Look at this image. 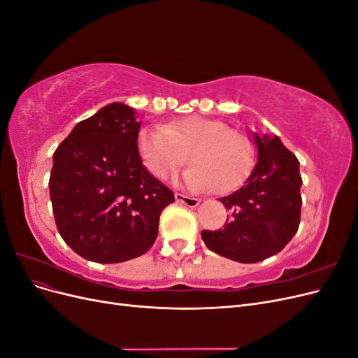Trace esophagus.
Listing matches in <instances>:
<instances>
[{"label":"esophagus","instance_id":"1","mask_svg":"<svg viewBox=\"0 0 358 358\" xmlns=\"http://www.w3.org/2000/svg\"><path fill=\"white\" fill-rule=\"evenodd\" d=\"M175 199H176V201H178L179 204L187 206V208H197V206L200 204V200H199V199L183 196V194H180V192H176V194H175Z\"/></svg>","mask_w":358,"mask_h":358}]
</instances>
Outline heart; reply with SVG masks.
I'll return each instance as SVG.
<instances>
[{"label":"heart","mask_w":358,"mask_h":358,"mask_svg":"<svg viewBox=\"0 0 358 358\" xmlns=\"http://www.w3.org/2000/svg\"><path fill=\"white\" fill-rule=\"evenodd\" d=\"M138 154L157 179H167L189 159L182 180L191 189H236L252 166L248 138L218 119L191 116L164 127H146L137 136Z\"/></svg>","instance_id":"1"}]
</instances>
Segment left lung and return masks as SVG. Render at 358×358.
I'll list each match as a JSON object with an SVG mask.
<instances>
[{
  "label": "left lung",
  "mask_w": 358,
  "mask_h": 358,
  "mask_svg": "<svg viewBox=\"0 0 358 358\" xmlns=\"http://www.w3.org/2000/svg\"><path fill=\"white\" fill-rule=\"evenodd\" d=\"M257 164L245 185L221 201L231 213L224 230L201 231L210 251L239 263H258L282 251L299 230V159L278 136L252 134Z\"/></svg>",
  "instance_id": "left-lung-1"
}]
</instances>
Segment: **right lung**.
<instances>
[{"label":"right lung","instance_id":"right-lung-1","mask_svg":"<svg viewBox=\"0 0 358 358\" xmlns=\"http://www.w3.org/2000/svg\"><path fill=\"white\" fill-rule=\"evenodd\" d=\"M122 103L80 121L53 154L49 179L57 229L76 254L112 264L143 255L175 194L143 167L140 124Z\"/></svg>","mask_w":358,"mask_h":358}]
</instances>
